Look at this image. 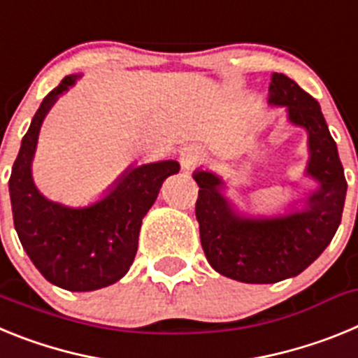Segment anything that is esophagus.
Listing matches in <instances>:
<instances>
[{"instance_id": "1", "label": "esophagus", "mask_w": 358, "mask_h": 358, "mask_svg": "<svg viewBox=\"0 0 358 358\" xmlns=\"http://www.w3.org/2000/svg\"><path fill=\"white\" fill-rule=\"evenodd\" d=\"M199 161H201V154H199L197 148H185L181 154V164H182V169L186 170H192L194 166H197Z\"/></svg>"}]
</instances>
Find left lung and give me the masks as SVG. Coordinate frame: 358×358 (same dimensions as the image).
Returning a JSON list of instances; mask_svg holds the SVG:
<instances>
[{"instance_id":"1","label":"left lung","mask_w":358,"mask_h":358,"mask_svg":"<svg viewBox=\"0 0 358 358\" xmlns=\"http://www.w3.org/2000/svg\"><path fill=\"white\" fill-rule=\"evenodd\" d=\"M268 103L285 106L290 122L308 132V173L321 188L306 210L276 218H240L231 211L210 172H195L199 199L195 215L201 243L211 267L243 283H276L303 273L328 248L343 217L346 177L339 152L317 100L292 78L274 73Z\"/></svg>"}]
</instances>
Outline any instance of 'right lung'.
<instances>
[{"label":"right lung","instance_id":"right-lung-1","mask_svg":"<svg viewBox=\"0 0 358 358\" xmlns=\"http://www.w3.org/2000/svg\"><path fill=\"white\" fill-rule=\"evenodd\" d=\"M73 84L75 77H64L44 96L23 136L8 189L15 231L39 273L61 289L87 292L125 276L138 251L141 220L164 179L179 172V163L159 161L129 170L106 199L82 210L44 199L30 170L37 134L57 96Z\"/></svg>","mask_w":358,"mask_h":358}]
</instances>
